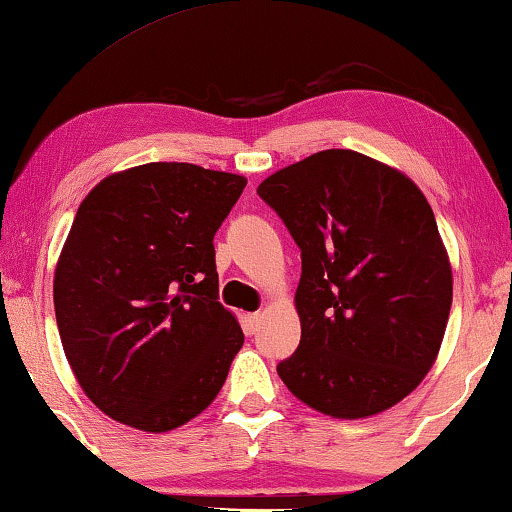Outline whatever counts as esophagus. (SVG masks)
<instances>
[{
    "instance_id": "obj_1",
    "label": "esophagus",
    "mask_w": 512,
    "mask_h": 512,
    "mask_svg": "<svg viewBox=\"0 0 512 512\" xmlns=\"http://www.w3.org/2000/svg\"><path fill=\"white\" fill-rule=\"evenodd\" d=\"M261 321H263L261 314H249V317L244 319V331H247L249 335H254L258 328H261Z\"/></svg>"
}]
</instances>
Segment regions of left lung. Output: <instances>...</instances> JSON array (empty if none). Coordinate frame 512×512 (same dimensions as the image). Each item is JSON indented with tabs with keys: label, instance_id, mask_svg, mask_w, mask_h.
<instances>
[{
	"label": "left lung",
	"instance_id": "left-lung-1",
	"mask_svg": "<svg viewBox=\"0 0 512 512\" xmlns=\"http://www.w3.org/2000/svg\"><path fill=\"white\" fill-rule=\"evenodd\" d=\"M300 249V345L277 373L310 408L370 417L436 361L452 268L424 193L349 149L312 153L258 186Z\"/></svg>",
	"mask_w": 512,
	"mask_h": 512
}]
</instances>
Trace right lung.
Returning a JSON list of instances; mask_svg holds the SVG:
<instances>
[{
    "mask_svg": "<svg viewBox=\"0 0 512 512\" xmlns=\"http://www.w3.org/2000/svg\"><path fill=\"white\" fill-rule=\"evenodd\" d=\"M247 179L146 163L81 202L53 279L62 349L116 422L163 433L200 415L244 333L219 303L214 235Z\"/></svg>",
    "mask_w": 512,
    "mask_h": 512,
    "instance_id": "add662e5",
    "label": "right lung"
}]
</instances>
